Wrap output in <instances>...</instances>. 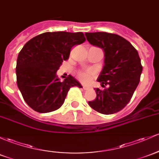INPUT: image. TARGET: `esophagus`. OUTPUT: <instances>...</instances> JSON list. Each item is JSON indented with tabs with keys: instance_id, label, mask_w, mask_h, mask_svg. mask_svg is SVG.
I'll return each instance as SVG.
<instances>
[{
	"instance_id": "1",
	"label": "esophagus",
	"mask_w": 159,
	"mask_h": 159,
	"mask_svg": "<svg viewBox=\"0 0 159 159\" xmlns=\"http://www.w3.org/2000/svg\"><path fill=\"white\" fill-rule=\"evenodd\" d=\"M82 88L84 90H88V89H89V87L88 86H85V85H82Z\"/></svg>"
}]
</instances>
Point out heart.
I'll use <instances>...</instances> for the list:
<instances>
[{
    "label": "heart",
    "instance_id": "heart-1",
    "mask_svg": "<svg viewBox=\"0 0 159 159\" xmlns=\"http://www.w3.org/2000/svg\"><path fill=\"white\" fill-rule=\"evenodd\" d=\"M97 75L96 71L93 69H88L86 70H80L77 72V78L83 83H88Z\"/></svg>",
    "mask_w": 159,
    "mask_h": 159
}]
</instances>
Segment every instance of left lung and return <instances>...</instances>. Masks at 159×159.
<instances>
[{"instance_id":"1","label":"left lung","mask_w":159,"mask_h":159,"mask_svg":"<svg viewBox=\"0 0 159 159\" xmlns=\"http://www.w3.org/2000/svg\"><path fill=\"white\" fill-rule=\"evenodd\" d=\"M85 35L92 45L102 48L105 53V66L97 78L105 88L95 89L97 97L88 103L101 114H114L127 106L139 84L143 66L138 52L118 34L93 32Z\"/></svg>"}]
</instances>
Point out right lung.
Returning a JSON list of instances; mask_svg holds the SVG:
<instances>
[{"label": "right lung", "instance_id": "1", "mask_svg": "<svg viewBox=\"0 0 159 159\" xmlns=\"http://www.w3.org/2000/svg\"><path fill=\"white\" fill-rule=\"evenodd\" d=\"M86 41L82 32H45L31 38L18 55L16 67L17 86L24 100L41 113L60 109L71 87L82 88L69 75L63 81L57 72L71 49Z\"/></svg>", "mask_w": 159, "mask_h": 159}]
</instances>
